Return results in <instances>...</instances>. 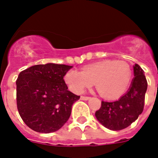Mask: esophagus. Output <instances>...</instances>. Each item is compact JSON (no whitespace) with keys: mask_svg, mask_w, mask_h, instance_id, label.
<instances>
[{"mask_svg":"<svg viewBox=\"0 0 158 158\" xmlns=\"http://www.w3.org/2000/svg\"><path fill=\"white\" fill-rule=\"evenodd\" d=\"M90 99V97L89 96H81V100H88Z\"/></svg>","mask_w":158,"mask_h":158,"instance_id":"34e87169","label":"esophagus"}]
</instances>
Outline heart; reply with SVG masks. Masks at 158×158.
I'll list each match as a JSON object with an SVG mask.
<instances>
[{
  "mask_svg": "<svg viewBox=\"0 0 158 158\" xmlns=\"http://www.w3.org/2000/svg\"><path fill=\"white\" fill-rule=\"evenodd\" d=\"M64 78L73 93H82L96 82L102 96L115 99L127 89L132 79V69L124 61L104 60L85 65L82 71L69 69Z\"/></svg>",
  "mask_w": 158,
  "mask_h": 158,
  "instance_id": "b5f03b06",
  "label": "heart"
}]
</instances>
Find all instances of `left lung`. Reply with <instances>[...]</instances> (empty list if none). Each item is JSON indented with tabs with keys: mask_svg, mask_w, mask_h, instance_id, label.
Returning <instances> with one entry per match:
<instances>
[{
	"mask_svg": "<svg viewBox=\"0 0 158 158\" xmlns=\"http://www.w3.org/2000/svg\"><path fill=\"white\" fill-rule=\"evenodd\" d=\"M134 76L130 89L118 100L101 102L95 113L97 120L111 131H120L135 122L144 108L147 81L144 71L138 64L134 65Z\"/></svg>",
	"mask_w": 158,
	"mask_h": 158,
	"instance_id": "obj_1",
	"label": "left lung"
}]
</instances>
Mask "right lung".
I'll use <instances>...</instances> for the list:
<instances>
[{"mask_svg": "<svg viewBox=\"0 0 158 158\" xmlns=\"http://www.w3.org/2000/svg\"><path fill=\"white\" fill-rule=\"evenodd\" d=\"M71 65H35L19 73L16 80V104L28 127L40 133L58 131L69 119L73 104L79 100L68 90L64 76Z\"/></svg>", "mask_w": 158, "mask_h": 158, "instance_id": "obj_1", "label": "right lung"}]
</instances>
